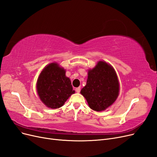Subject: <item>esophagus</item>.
Segmentation results:
<instances>
[{
    "mask_svg": "<svg viewBox=\"0 0 157 157\" xmlns=\"http://www.w3.org/2000/svg\"><path fill=\"white\" fill-rule=\"evenodd\" d=\"M76 92H77V93H79V92H80V91H81V88H80V87H78V88H76Z\"/></svg>",
    "mask_w": 157,
    "mask_h": 157,
    "instance_id": "1",
    "label": "esophagus"
}]
</instances>
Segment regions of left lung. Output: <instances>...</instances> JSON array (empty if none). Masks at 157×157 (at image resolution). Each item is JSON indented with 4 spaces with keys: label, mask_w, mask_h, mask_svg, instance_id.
Masks as SVG:
<instances>
[{
    "label": "left lung",
    "mask_w": 157,
    "mask_h": 157,
    "mask_svg": "<svg viewBox=\"0 0 157 157\" xmlns=\"http://www.w3.org/2000/svg\"><path fill=\"white\" fill-rule=\"evenodd\" d=\"M119 83L113 68L99 61L92 69L88 70L86 85L80 93L86 99L90 108L100 112L106 110L117 99Z\"/></svg>",
    "instance_id": "8db88e82"
}]
</instances>
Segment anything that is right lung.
I'll return each instance as SVG.
<instances>
[{
	"instance_id": "obj_1",
	"label": "right lung",
	"mask_w": 157,
	"mask_h": 157,
	"mask_svg": "<svg viewBox=\"0 0 157 157\" xmlns=\"http://www.w3.org/2000/svg\"><path fill=\"white\" fill-rule=\"evenodd\" d=\"M36 89L42 103L52 109L62 106L75 93L70 79L65 76V70L56 63L47 65L41 72Z\"/></svg>"
}]
</instances>
